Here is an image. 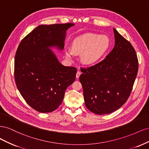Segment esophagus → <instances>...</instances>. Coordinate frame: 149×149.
Listing matches in <instances>:
<instances>
[{
	"label": "esophagus",
	"mask_w": 149,
	"mask_h": 149,
	"mask_svg": "<svg viewBox=\"0 0 149 149\" xmlns=\"http://www.w3.org/2000/svg\"><path fill=\"white\" fill-rule=\"evenodd\" d=\"M80 74H81V72L78 71L77 72V73H76V78L78 79V78H79V77Z\"/></svg>",
	"instance_id": "obj_1"
}]
</instances>
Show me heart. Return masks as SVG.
Returning a JSON list of instances; mask_svg holds the SVG:
<instances>
[{
  "instance_id": "obj_1",
  "label": "heart",
  "mask_w": 149,
  "mask_h": 149,
  "mask_svg": "<svg viewBox=\"0 0 149 149\" xmlns=\"http://www.w3.org/2000/svg\"><path fill=\"white\" fill-rule=\"evenodd\" d=\"M109 46L110 40L107 36L86 33L73 40L71 49L65 50V56L68 60H72L74 55H82L83 63L94 65L104 55Z\"/></svg>"
}]
</instances>
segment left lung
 Returning <instances> with one entry per match:
<instances>
[{
  "label": "left lung",
  "mask_w": 149,
  "mask_h": 149,
  "mask_svg": "<svg viewBox=\"0 0 149 149\" xmlns=\"http://www.w3.org/2000/svg\"><path fill=\"white\" fill-rule=\"evenodd\" d=\"M115 45L104 60L81 68L85 105L96 114H110L127 101L138 72L136 52L114 28Z\"/></svg>",
  "instance_id": "left-lung-1"
}]
</instances>
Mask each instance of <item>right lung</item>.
I'll use <instances>...</instances> for the list:
<instances>
[{"instance_id":"right-lung-1","label":"right lung","mask_w":149,"mask_h":149,"mask_svg":"<svg viewBox=\"0 0 149 149\" xmlns=\"http://www.w3.org/2000/svg\"><path fill=\"white\" fill-rule=\"evenodd\" d=\"M74 25H39L22 40L17 49V87L26 103L40 112L56 110L66 88L75 80L77 69L61 65L50 49H64L66 31Z\"/></svg>"}]
</instances>
